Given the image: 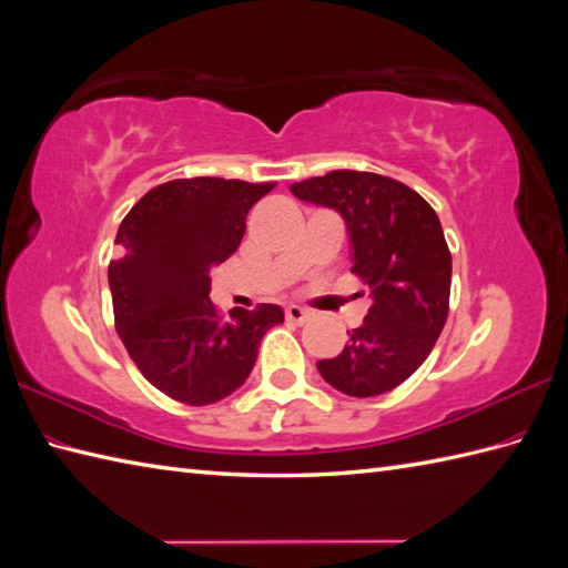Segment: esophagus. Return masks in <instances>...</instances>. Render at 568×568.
Returning <instances> with one entry per match:
<instances>
[{"mask_svg":"<svg viewBox=\"0 0 568 568\" xmlns=\"http://www.w3.org/2000/svg\"><path fill=\"white\" fill-rule=\"evenodd\" d=\"M310 312L307 310H302V307H297V305H290V307H285V320L287 322H295V324H305L307 320H310Z\"/></svg>","mask_w":568,"mask_h":568,"instance_id":"34e87169","label":"esophagus"}]
</instances>
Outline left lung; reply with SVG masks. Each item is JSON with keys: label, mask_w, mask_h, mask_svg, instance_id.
<instances>
[{"label": "left lung", "mask_w": 568, "mask_h": 568, "mask_svg": "<svg viewBox=\"0 0 568 568\" xmlns=\"http://www.w3.org/2000/svg\"><path fill=\"white\" fill-rule=\"evenodd\" d=\"M346 220L353 268L373 305L322 377L348 397H377L412 377L438 341L450 302L453 256L440 220L416 191L371 171H328L290 186Z\"/></svg>", "instance_id": "8db88e82"}]
</instances>
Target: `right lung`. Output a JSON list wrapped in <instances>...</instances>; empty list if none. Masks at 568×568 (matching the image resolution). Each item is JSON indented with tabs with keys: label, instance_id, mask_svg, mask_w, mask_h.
I'll use <instances>...</instances> for the list:
<instances>
[{
	"label": "right lung",
	"instance_id": "1",
	"mask_svg": "<svg viewBox=\"0 0 568 568\" xmlns=\"http://www.w3.org/2000/svg\"><path fill=\"white\" fill-rule=\"evenodd\" d=\"M275 183L176 179L144 193L115 234L109 263L115 328L140 373L166 397L205 406L244 385L278 305L217 314L210 268L240 246L246 215Z\"/></svg>",
	"mask_w": 568,
	"mask_h": 568
}]
</instances>
